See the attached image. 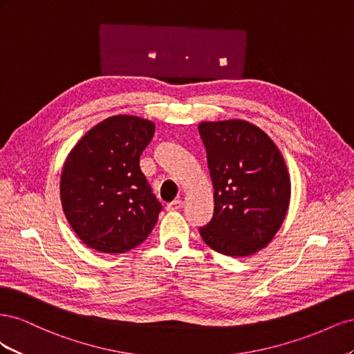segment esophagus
<instances>
[{"mask_svg":"<svg viewBox=\"0 0 354 354\" xmlns=\"http://www.w3.org/2000/svg\"><path fill=\"white\" fill-rule=\"evenodd\" d=\"M181 205H183V202H181L180 199H176L173 202H169L167 205V211H177L181 208Z\"/></svg>","mask_w":354,"mask_h":354,"instance_id":"1","label":"esophagus"}]
</instances>
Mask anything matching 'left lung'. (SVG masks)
<instances>
[{"instance_id":"obj_1","label":"left lung","mask_w":354,"mask_h":354,"mask_svg":"<svg viewBox=\"0 0 354 354\" xmlns=\"http://www.w3.org/2000/svg\"><path fill=\"white\" fill-rule=\"evenodd\" d=\"M198 130L214 186V217L199 229L201 236L227 257L259 252L281 229L291 201L279 147L243 120L203 121Z\"/></svg>"}]
</instances>
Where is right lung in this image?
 Returning <instances> with one entry per match:
<instances>
[{
	"label": "right lung",
	"mask_w": 354,
	"mask_h": 354,
	"mask_svg": "<svg viewBox=\"0 0 354 354\" xmlns=\"http://www.w3.org/2000/svg\"><path fill=\"white\" fill-rule=\"evenodd\" d=\"M155 122L115 115L94 125L72 147L60 177V201L77 236L91 250L124 254L140 245L162 205L140 169Z\"/></svg>",
	"instance_id": "right-lung-1"
}]
</instances>
